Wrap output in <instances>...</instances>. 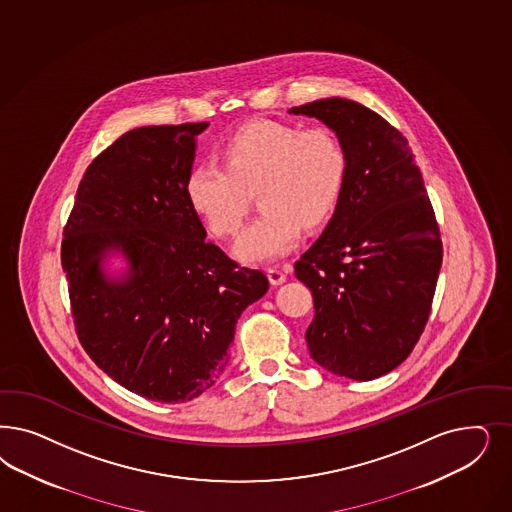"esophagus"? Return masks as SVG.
<instances>
[{"label":"esophagus","mask_w":512,"mask_h":512,"mask_svg":"<svg viewBox=\"0 0 512 512\" xmlns=\"http://www.w3.org/2000/svg\"><path fill=\"white\" fill-rule=\"evenodd\" d=\"M267 279L273 284V286H279L282 282L286 281V273L281 271L279 267H269L267 269Z\"/></svg>","instance_id":"esophagus-1"}]
</instances>
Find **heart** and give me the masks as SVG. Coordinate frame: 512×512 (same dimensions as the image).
I'll use <instances>...</instances> for the list:
<instances>
[{
	"mask_svg": "<svg viewBox=\"0 0 512 512\" xmlns=\"http://www.w3.org/2000/svg\"><path fill=\"white\" fill-rule=\"evenodd\" d=\"M222 162L194 165L186 198L215 235L233 237L247 216L250 192L258 190L262 215L235 245L245 262L279 258L296 245L301 226L314 230L326 224L348 181L347 147L326 128L250 122L228 137Z\"/></svg>",
	"mask_w": 512,
	"mask_h": 512,
	"instance_id": "1",
	"label": "heart"
}]
</instances>
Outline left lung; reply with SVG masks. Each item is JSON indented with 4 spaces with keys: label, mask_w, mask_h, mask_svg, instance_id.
<instances>
[{
    "label": "left lung",
    "mask_w": 512,
    "mask_h": 512,
    "mask_svg": "<svg viewBox=\"0 0 512 512\" xmlns=\"http://www.w3.org/2000/svg\"><path fill=\"white\" fill-rule=\"evenodd\" d=\"M290 115L324 122L348 150V181L326 230L296 265L314 299L305 339L337 377L379 379L407 360L428 322L443 243L407 139L352 99Z\"/></svg>",
    "instance_id": "obj_1"
}]
</instances>
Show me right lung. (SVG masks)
Wrapping results in <instances>:
<instances>
[{"instance_id": "add662e5", "label": "right lung", "mask_w": 512, "mask_h": 512, "mask_svg": "<svg viewBox=\"0 0 512 512\" xmlns=\"http://www.w3.org/2000/svg\"><path fill=\"white\" fill-rule=\"evenodd\" d=\"M209 124L145 126L88 165L62 241L71 314L86 354L137 396L184 403L230 362L241 313L264 296L262 271L209 243L186 198L196 137ZM120 253L118 278L104 262Z\"/></svg>"}]
</instances>
